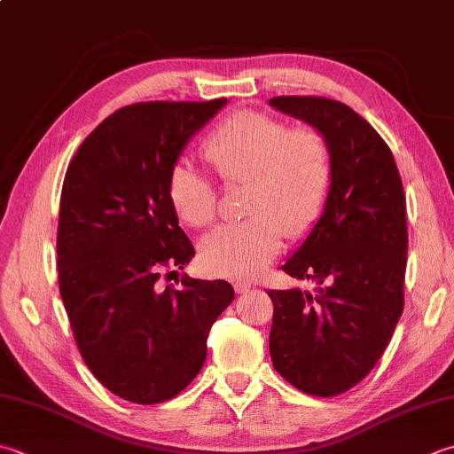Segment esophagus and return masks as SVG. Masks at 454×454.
<instances>
[{"label":"esophagus","mask_w":454,"mask_h":454,"mask_svg":"<svg viewBox=\"0 0 454 454\" xmlns=\"http://www.w3.org/2000/svg\"><path fill=\"white\" fill-rule=\"evenodd\" d=\"M252 287H254V286H252L250 281H236V283H234V289H236L238 295H242V293H247Z\"/></svg>","instance_id":"esophagus-1"}]
</instances>
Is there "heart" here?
<instances>
[{"mask_svg": "<svg viewBox=\"0 0 454 454\" xmlns=\"http://www.w3.org/2000/svg\"><path fill=\"white\" fill-rule=\"evenodd\" d=\"M200 153L224 183H246L238 224L212 230L200 242L204 270L254 278L278 254L283 230L297 236L321 212L333 179V153L317 128H289L273 115L238 112L212 129ZM168 200L183 224L215 220V186L191 165L171 168Z\"/></svg>", "mask_w": 454, "mask_h": 454, "instance_id": "obj_1", "label": "heart"}]
</instances>
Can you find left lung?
I'll return each instance as SVG.
<instances>
[{
    "mask_svg": "<svg viewBox=\"0 0 454 454\" xmlns=\"http://www.w3.org/2000/svg\"><path fill=\"white\" fill-rule=\"evenodd\" d=\"M270 104L325 133L333 179L323 215L281 270L313 291H268L275 370L301 392L339 395L370 374L403 313L405 194L395 159L348 106L317 96Z\"/></svg>",
    "mask_w": 454,
    "mask_h": 454,
    "instance_id": "1",
    "label": "left lung"
}]
</instances>
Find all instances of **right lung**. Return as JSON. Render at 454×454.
Wrapping results in <instances>:
<instances>
[{"label": "right lung", "instance_id": "add662e5", "mask_svg": "<svg viewBox=\"0 0 454 454\" xmlns=\"http://www.w3.org/2000/svg\"><path fill=\"white\" fill-rule=\"evenodd\" d=\"M226 106L141 102L108 115L70 161L60 192L59 287L80 356L112 394L139 405L179 395L207 358V339L234 289L183 278L194 247L167 192L194 133Z\"/></svg>", "mask_w": 454, "mask_h": 454}]
</instances>
